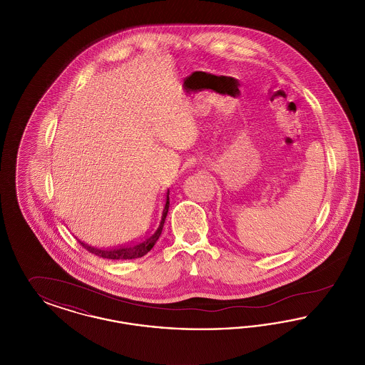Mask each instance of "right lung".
Masks as SVG:
<instances>
[{
	"instance_id": "obj_1",
	"label": "right lung",
	"mask_w": 365,
	"mask_h": 365,
	"mask_svg": "<svg viewBox=\"0 0 365 365\" xmlns=\"http://www.w3.org/2000/svg\"><path fill=\"white\" fill-rule=\"evenodd\" d=\"M170 209V190L164 194L160 205L157 207L155 216L150 219L149 225L142 228L134 237L128 241L120 243L113 247H94L87 243L79 241V243L86 249L87 252L109 260H131L145 256L155 246L157 240L161 235L164 222Z\"/></svg>"
}]
</instances>
